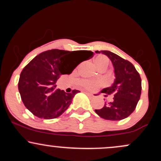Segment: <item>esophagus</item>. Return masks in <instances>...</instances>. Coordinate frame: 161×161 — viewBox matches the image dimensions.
<instances>
[{"mask_svg": "<svg viewBox=\"0 0 161 161\" xmlns=\"http://www.w3.org/2000/svg\"><path fill=\"white\" fill-rule=\"evenodd\" d=\"M85 92V93L87 95H88V96H91V97H92V95L91 93H90V92Z\"/></svg>", "mask_w": 161, "mask_h": 161, "instance_id": "esophagus-1", "label": "esophagus"}]
</instances>
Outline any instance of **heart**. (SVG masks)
<instances>
[{
	"mask_svg": "<svg viewBox=\"0 0 161 161\" xmlns=\"http://www.w3.org/2000/svg\"><path fill=\"white\" fill-rule=\"evenodd\" d=\"M109 59L105 56H98L95 59V64L97 68L101 67L102 66H108L109 65ZM80 85L87 89H94L97 86L101 85V81H95L88 80V79H82L80 81Z\"/></svg>",
	"mask_w": 161,
	"mask_h": 161,
	"instance_id": "b5f03b06",
	"label": "heart"
}]
</instances>
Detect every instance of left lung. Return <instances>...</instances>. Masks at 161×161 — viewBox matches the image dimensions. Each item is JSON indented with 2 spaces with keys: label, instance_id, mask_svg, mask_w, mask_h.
I'll return each mask as SVG.
<instances>
[{
  "label": "left lung",
  "instance_id": "1",
  "mask_svg": "<svg viewBox=\"0 0 161 161\" xmlns=\"http://www.w3.org/2000/svg\"><path fill=\"white\" fill-rule=\"evenodd\" d=\"M111 60L114 69L115 80L111 86L101 91L114 96V101L105 103L100 110H95L100 117L108 120H121L134 111L142 92V79L135 66L116 53L109 51H101ZM96 51L95 53H101ZM107 96V95H105Z\"/></svg>",
  "mask_w": 161,
  "mask_h": 161
}]
</instances>
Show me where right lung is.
<instances>
[{
    "label": "right lung",
    "instance_id": "right-lung-1",
    "mask_svg": "<svg viewBox=\"0 0 161 161\" xmlns=\"http://www.w3.org/2000/svg\"><path fill=\"white\" fill-rule=\"evenodd\" d=\"M93 54L90 51L53 49L32 59L21 72L18 83L25 108L38 118L50 119L60 116L79 91L66 93L57 89V79L62 75L70 74L80 63L90 59Z\"/></svg>",
    "mask_w": 161,
    "mask_h": 161
}]
</instances>
